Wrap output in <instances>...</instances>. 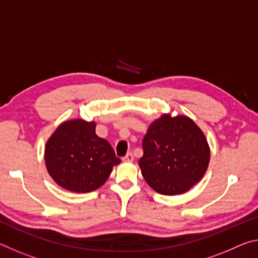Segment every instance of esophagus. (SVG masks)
I'll list each match as a JSON object with an SVG mask.
<instances>
[{"mask_svg":"<svg viewBox=\"0 0 258 258\" xmlns=\"http://www.w3.org/2000/svg\"><path fill=\"white\" fill-rule=\"evenodd\" d=\"M133 159H134L133 155L131 154V153H128V154H126V156L122 157V162H132Z\"/></svg>","mask_w":258,"mask_h":258,"instance_id":"obj_1","label":"esophagus"}]
</instances>
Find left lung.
I'll return each instance as SVG.
<instances>
[{
    "label": "left lung",
    "mask_w": 258,
    "mask_h": 258,
    "mask_svg": "<svg viewBox=\"0 0 258 258\" xmlns=\"http://www.w3.org/2000/svg\"><path fill=\"white\" fill-rule=\"evenodd\" d=\"M139 166L147 183L163 195L186 193L203 178L210 148L202 130L185 114L163 113L149 125Z\"/></svg>",
    "instance_id": "8db88e82"
}]
</instances>
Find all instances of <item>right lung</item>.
Here are the masks:
<instances>
[{
    "mask_svg": "<svg viewBox=\"0 0 258 258\" xmlns=\"http://www.w3.org/2000/svg\"><path fill=\"white\" fill-rule=\"evenodd\" d=\"M96 122L65 120L44 148L47 171L57 185L75 193H89L107 181L120 163L109 142L95 133Z\"/></svg>",
    "mask_w": 258,
    "mask_h": 258,
    "instance_id": "right-lung-1",
    "label": "right lung"
}]
</instances>
